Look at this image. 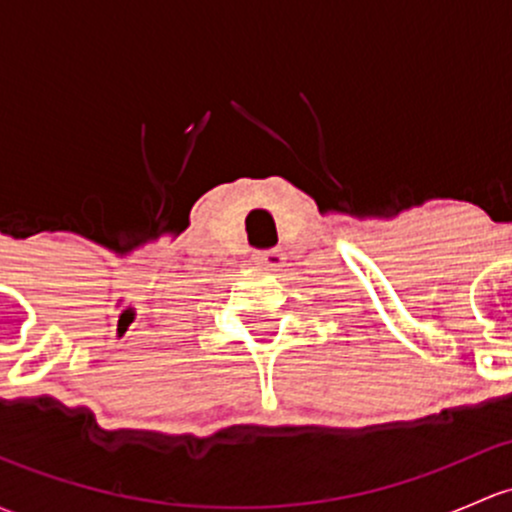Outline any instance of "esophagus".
I'll use <instances>...</instances> for the list:
<instances>
[{"instance_id":"obj_1","label":"esophagus","mask_w":512,"mask_h":512,"mask_svg":"<svg viewBox=\"0 0 512 512\" xmlns=\"http://www.w3.org/2000/svg\"><path fill=\"white\" fill-rule=\"evenodd\" d=\"M252 260L257 262V265L262 267H270V270H279V267H284V252L279 250V247H272V250H257L255 255H252Z\"/></svg>"}]
</instances>
